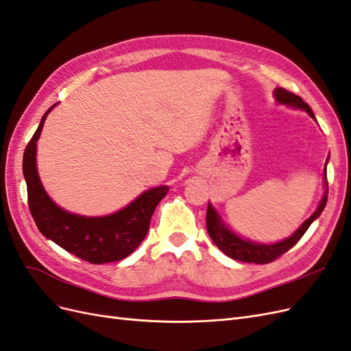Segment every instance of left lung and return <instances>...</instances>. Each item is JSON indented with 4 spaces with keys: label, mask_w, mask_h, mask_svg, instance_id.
Segmentation results:
<instances>
[{
    "label": "left lung",
    "mask_w": 351,
    "mask_h": 351,
    "mask_svg": "<svg viewBox=\"0 0 351 351\" xmlns=\"http://www.w3.org/2000/svg\"><path fill=\"white\" fill-rule=\"evenodd\" d=\"M275 98H277L280 104H287L293 108L304 110L312 117V119H315V114L311 110L309 105H307L300 97L294 95L293 92L287 90L284 88H277L275 89ZM325 178H326V168H325ZM326 200H328V196L325 192V196L319 204V206H317V209L315 210V214L309 219H306L303 222V226L297 230L291 237L275 244L252 243V241L240 239L239 236L234 234V232H231L224 224H222L217 210L212 208L210 204H208V210H206L208 234L212 239V241L217 244V247L222 253H226L231 259L247 262V263H258V265L269 263V262H274L275 259H278L285 252H289L294 244L303 237V234L307 231V228L311 227L312 222L321 215V212L326 205Z\"/></svg>",
    "instance_id": "8db88e82"
}]
</instances>
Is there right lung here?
I'll use <instances>...</instances> for the list:
<instances>
[{
	"label": "right lung",
	"mask_w": 351,
	"mask_h": 351,
	"mask_svg": "<svg viewBox=\"0 0 351 351\" xmlns=\"http://www.w3.org/2000/svg\"><path fill=\"white\" fill-rule=\"evenodd\" d=\"M52 108L54 105L42 117L23 155L30 214L42 234L74 256L97 265L121 261L143 241L154 210L167 195L168 187L147 190L129 206L108 217L86 218L58 208L42 187L36 169V141Z\"/></svg>",
	"instance_id": "add662e5"
}]
</instances>
